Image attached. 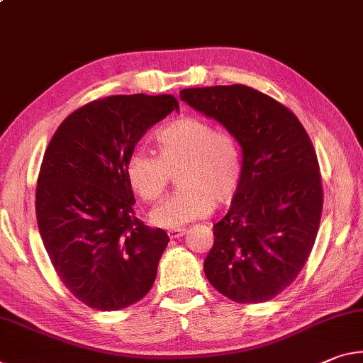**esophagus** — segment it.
<instances>
[{
  "instance_id": "34e87169",
  "label": "esophagus",
  "mask_w": 363,
  "mask_h": 363,
  "mask_svg": "<svg viewBox=\"0 0 363 363\" xmlns=\"http://www.w3.org/2000/svg\"><path fill=\"white\" fill-rule=\"evenodd\" d=\"M186 234V229L184 228H177V229H169L168 231V235H169V239H179V238H182V235Z\"/></svg>"
}]
</instances>
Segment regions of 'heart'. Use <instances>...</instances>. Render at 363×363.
<instances>
[{
    "label": "heart",
    "instance_id": "b5f03b06",
    "mask_svg": "<svg viewBox=\"0 0 363 363\" xmlns=\"http://www.w3.org/2000/svg\"><path fill=\"white\" fill-rule=\"evenodd\" d=\"M158 155L135 150L125 164L129 186L143 202H157L177 172L179 189L150 213L155 226L177 229L235 197L242 181V152L229 132L200 118L172 121L155 134Z\"/></svg>",
    "mask_w": 363,
    "mask_h": 363
}]
</instances>
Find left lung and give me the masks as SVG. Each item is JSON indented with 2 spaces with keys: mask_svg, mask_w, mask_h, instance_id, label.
Listing matches in <instances>:
<instances>
[{
  "mask_svg": "<svg viewBox=\"0 0 363 363\" xmlns=\"http://www.w3.org/2000/svg\"><path fill=\"white\" fill-rule=\"evenodd\" d=\"M179 95L242 147V181L228 215L213 224L206 278L234 302L272 301L301 273L320 228L323 187L312 140L289 108L247 85Z\"/></svg>",
  "mask_w": 363,
  "mask_h": 363,
  "instance_id": "8db88e82",
  "label": "left lung"
}]
</instances>
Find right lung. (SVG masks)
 Here are the masks:
<instances>
[{"instance_id":"1","label":"right lung","mask_w":363,"mask_h":363,"mask_svg":"<svg viewBox=\"0 0 363 363\" xmlns=\"http://www.w3.org/2000/svg\"><path fill=\"white\" fill-rule=\"evenodd\" d=\"M172 95H114L69 114L40 166L35 211L43 245L74 297L113 312L148 294L168 234L135 216L125 164Z\"/></svg>"}]
</instances>
